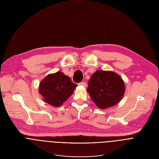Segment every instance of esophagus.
Masks as SVG:
<instances>
[{
  "instance_id": "obj_1",
  "label": "esophagus",
  "mask_w": 159,
  "mask_h": 159,
  "mask_svg": "<svg viewBox=\"0 0 159 159\" xmlns=\"http://www.w3.org/2000/svg\"><path fill=\"white\" fill-rule=\"evenodd\" d=\"M79 86H83V87H84V88H86V87L87 86V84H86V82H80V83L79 84Z\"/></svg>"
}]
</instances>
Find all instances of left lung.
Listing matches in <instances>:
<instances>
[{"mask_svg":"<svg viewBox=\"0 0 159 159\" xmlns=\"http://www.w3.org/2000/svg\"><path fill=\"white\" fill-rule=\"evenodd\" d=\"M87 91L98 108L105 109L114 106L122 99L125 92V82L114 71L98 70L89 80Z\"/></svg>","mask_w":159,"mask_h":159,"instance_id":"1","label":"left lung"}]
</instances>
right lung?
<instances>
[{"instance_id": "obj_1", "label": "right lung", "mask_w": 159, "mask_h": 159, "mask_svg": "<svg viewBox=\"0 0 159 159\" xmlns=\"http://www.w3.org/2000/svg\"><path fill=\"white\" fill-rule=\"evenodd\" d=\"M77 85L61 71L50 73L42 80L38 91L43 101L53 107H59L73 94Z\"/></svg>"}]
</instances>
